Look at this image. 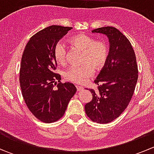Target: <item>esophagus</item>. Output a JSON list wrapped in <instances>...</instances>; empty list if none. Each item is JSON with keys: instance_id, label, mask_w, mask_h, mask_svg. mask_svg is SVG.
<instances>
[{"instance_id": "34e87169", "label": "esophagus", "mask_w": 154, "mask_h": 154, "mask_svg": "<svg viewBox=\"0 0 154 154\" xmlns=\"http://www.w3.org/2000/svg\"><path fill=\"white\" fill-rule=\"evenodd\" d=\"M76 88H77V91H81V90L83 89V88L82 86H76Z\"/></svg>"}]
</instances>
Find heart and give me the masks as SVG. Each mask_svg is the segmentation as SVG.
Returning a JSON list of instances; mask_svg holds the SVG:
<instances>
[{
    "mask_svg": "<svg viewBox=\"0 0 154 154\" xmlns=\"http://www.w3.org/2000/svg\"><path fill=\"white\" fill-rule=\"evenodd\" d=\"M70 43L83 52L80 66H72L65 72V79L77 84L86 83L94 74V70L101 69L106 65L109 57L108 46L103 42L94 41L91 37L79 34L70 38ZM54 57L57 63L63 65L67 60V50L64 43L58 42L54 48Z\"/></svg>",
    "mask_w": 154,
    "mask_h": 154,
    "instance_id": "obj_1",
    "label": "heart"
}]
</instances>
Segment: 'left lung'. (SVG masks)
Listing matches in <instances>:
<instances>
[{
	"label": "left lung",
	"instance_id": "1",
	"mask_svg": "<svg viewBox=\"0 0 154 154\" xmlns=\"http://www.w3.org/2000/svg\"><path fill=\"white\" fill-rule=\"evenodd\" d=\"M92 32L106 35L109 42L108 60L94 80L96 91L90 89L92 100L85 105L89 119L107 124L117 119L128 106L138 80L134 51L127 37L116 27H104Z\"/></svg>",
	"mask_w": 154,
	"mask_h": 154
}]
</instances>
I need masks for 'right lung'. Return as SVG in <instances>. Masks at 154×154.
<instances>
[{
	"label": "right lung",
	"mask_w": 154,
	"mask_h": 154,
	"mask_svg": "<svg viewBox=\"0 0 154 154\" xmlns=\"http://www.w3.org/2000/svg\"><path fill=\"white\" fill-rule=\"evenodd\" d=\"M72 27L52 25L29 38L21 57L20 86L29 110L36 119L52 123L63 117L77 88L73 83H60L61 76L54 72L56 43ZM56 80L59 83L54 90Z\"/></svg>",
	"instance_id": "right-lung-1"
}]
</instances>
